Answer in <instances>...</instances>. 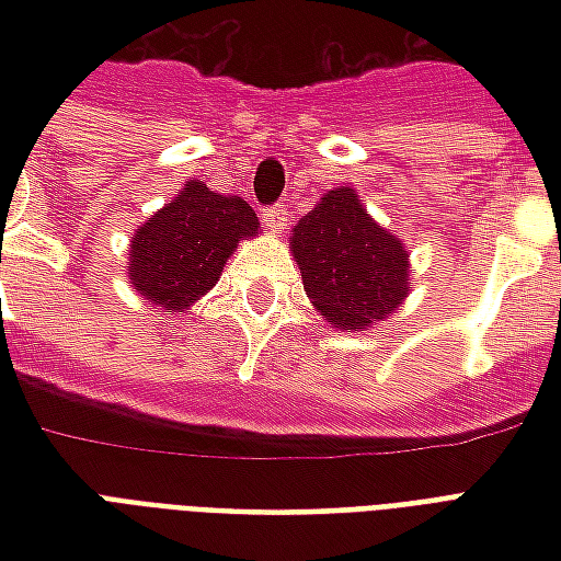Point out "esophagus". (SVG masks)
<instances>
[{"label": "esophagus", "mask_w": 561, "mask_h": 561, "mask_svg": "<svg viewBox=\"0 0 561 561\" xmlns=\"http://www.w3.org/2000/svg\"><path fill=\"white\" fill-rule=\"evenodd\" d=\"M261 219L267 225L270 231L279 233L285 225H288V207L285 204H270V207L261 209Z\"/></svg>", "instance_id": "34e87169"}]
</instances>
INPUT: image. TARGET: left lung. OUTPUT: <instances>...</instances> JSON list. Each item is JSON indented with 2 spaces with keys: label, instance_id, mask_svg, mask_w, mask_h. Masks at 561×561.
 Here are the masks:
<instances>
[{
  "label": "left lung",
  "instance_id": "8db88e82",
  "mask_svg": "<svg viewBox=\"0 0 561 561\" xmlns=\"http://www.w3.org/2000/svg\"><path fill=\"white\" fill-rule=\"evenodd\" d=\"M291 252L309 300L342 330L385 321L409 294L405 249L348 185L328 192L294 225Z\"/></svg>",
  "mask_w": 561,
  "mask_h": 561
}]
</instances>
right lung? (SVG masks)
<instances>
[{
    "mask_svg": "<svg viewBox=\"0 0 561 561\" xmlns=\"http://www.w3.org/2000/svg\"><path fill=\"white\" fill-rule=\"evenodd\" d=\"M255 209L237 195L188 180L131 240V285L149 304L180 312L207 294L243 237H255Z\"/></svg>",
    "mask_w": 561,
    "mask_h": 561,
    "instance_id": "add662e5",
    "label": "right lung"
}]
</instances>
